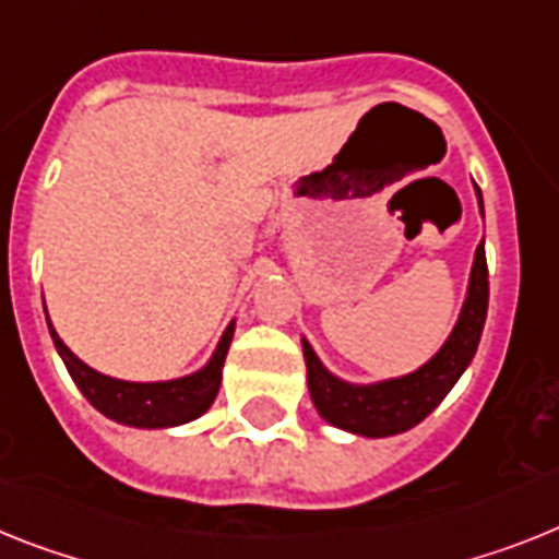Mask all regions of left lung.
<instances>
[{
    "label": "left lung",
    "instance_id": "8db88e82",
    "mask_svg": "<svg viewBox=\"0 0 559 559\" xmlns=\"http://www.w3.org/2000/svg\"><path fill=\"white\" fill-rule=\"evenodd\" d=\"M477 199H480L483 213L480 190H477ZM486 309H489V266H486V247L480 241L472 275H468V293L461 318L438 355L415 372L381 383H346L323 367L316 349L309 346V341H304L309 395L318 415L326 424L352 431V435H364V438H389V435H401L417 426L449 395V389L457 383V378L475 358L483 323H486Z\"/></svg>",
    "mask_w": 559,
    "mask_h": 559
}]
</instances>
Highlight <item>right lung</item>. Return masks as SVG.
I'll list each match as a JSON object with an SVG mask.
<instances>
[{
	"label": "right lung",
	"mask_w": 559,
	"mask_h": 559,
	"mask_svg": "<svg viewBox=\"0 0 559 559\" xmlns=\"http://www.w3.org/2000/svg\"><path fill=\"white\" fill-rule=\"evenodd\" d=\"M45 316H48V309H45ZM48 330L50 337H53L56 352L62 355L73 383L82 389V395L102 415L116 420V424L135 426V429H167V426L190 424V420L201 417L213 406L215 395H218V386H222L224 358H227V349L233 344L236 321H229V326L224 330L222 341H218V346L213 352V358L207 360V367L187 374V378L156 383H133L119 381V378H107V374L87 367L84 360H79L64 346L62 337L56 335L50 321Z\"/></svg>",
	"instance_id": "obj_1"
}]
</instances>
